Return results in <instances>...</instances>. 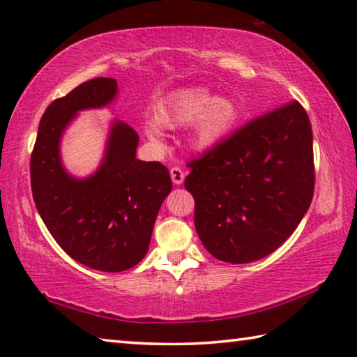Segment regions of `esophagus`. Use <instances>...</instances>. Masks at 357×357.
Listing matches in <instances>:
<instances>
[{"label": "esophagus", "mask_w": 357, "mask_h": 357, "mask_svg": "<svg viewBox=\"0 0 357 357\" xmlns=\"http://www.w3.org/2000/svg\"><path fill=\"white\" fill-rule=\"evenodd\" d=\"M170 176H172L173 184L181 185V184L184 183L185 174H184V172H183V170H181L179 167H172V168H170Z\"/></svg>", "instance_id": "1"}]
</instances>
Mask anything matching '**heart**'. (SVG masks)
Listing matches in <instances>:
<instances>
[{
	"mask_svg": "<svg viewBox=\"0 0 357 357\" xmlns=\"http://www.w3.org/2000/svg\"><path fill=\"white\" fill-rule=\"evenodd\" d=\"M238 116L237 105L225 96H213L209 90L192 89L173 96L162 107L160 116L145 121V132L156 144L164 139V125L170 128L193 123L192 142L199 150L218 145L234 128Z\"/></svg>",
	"mask_w": 357,
	"mask_h": 357,
	"instance_id": "b5f03b06",
	"label": "heart"
}]
</instances>
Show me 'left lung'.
<instances>
[{"label": "left lung", "instance_id": "1", "mask_svg": "<svg viewBox=\"0 0 357 357\" xmlns=\"http://www.w3.org/2000/svg\"><path fill=\"white\" fill-rule=\"evenodd\" d=\"M189 167L185 189L195 199L204 248L223 262L259 261L287 241L312 201L309 116L291 101L251 120Z\"/></svg>", "mask_w": 357, "mask_h": 357}]
</instances>
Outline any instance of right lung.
<instances>
[{"label":"right lung","mask_w":357,"mask_h":357,"mask_svg":"<svg viewBox=\"0 0 357 357\" xmlns=\"http://www.w3.org/2000/svg\"><path fill=\"white\" fill-rule=\"evenodd\" d=\"M116 92L114 77H95L54 100L42 115L31 156L32 197L51 236L75 261L111 273L145 257L158 212L172 192L167 167L135 158L139 135L121 120L112 121L93 174L79 179L63 167L67 126L77 112L111 105Z\"/></svg>","instance_id":"right-lung-1"}]
</instances>
